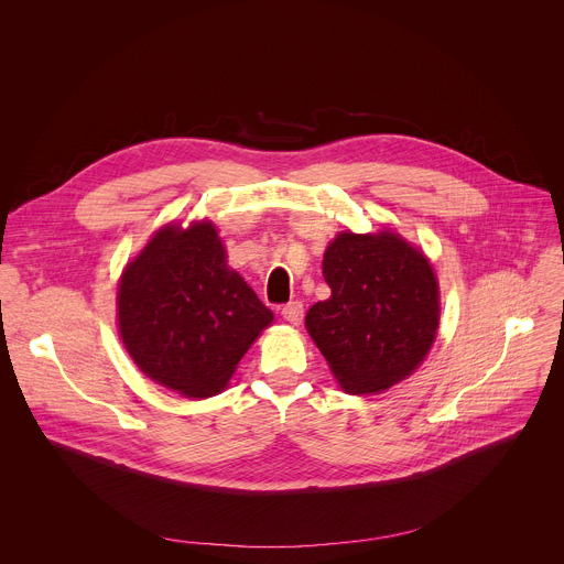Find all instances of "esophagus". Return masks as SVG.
Here are the masks:
<instances>
[{
	"label": "esophagus",
	"instance_id": "esophagus-1",
	"mask_svg": "<svg viewBox=\"0 0 564 564\" xmlns=\"http://www.w3.org/2000/svg\"><path fill=\"white\" fill-rule=\"evenodd\" d=\"M281 314H283V318L288 321V324L299 326L301 318H303V303L301 301H290L288 305L281 307Z\"/></svg>",
	"mask_w": 564,
	"mask_h": 564
}]
</instances>
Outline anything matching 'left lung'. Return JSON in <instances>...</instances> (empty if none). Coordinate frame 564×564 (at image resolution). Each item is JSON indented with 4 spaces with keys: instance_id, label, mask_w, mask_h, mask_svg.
Returning <instances> with one entry per match:
<instances>
[{
    "instance_id": "obj_1",
    "label": "left lung",
    "mask_w": 564,
    "mask_h": 564,
    "mask_svg": "<svg viewBox=\"0 0 564 564\" xmlns=\"http://www.w3.org/2000/svg\"><path fill=\"white\" fill-rule=\"evenodd\" d=\"M333 294L305 328L350 394L381 392L429 355L440 324V288L429 259L399 234L341 231L324 254Z\"/></svg>"
}]
</instances>
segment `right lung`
Masks as SVG:
<instances>
[{
	"mask_svg": "<svg viewBox=\"0 0 564 564\" xmlns=\"http://www.w3.org/2000/svg\"><path fill=\"white\" fill-rule=\"evenodd\" d=\"M272 318L243 276L227 268L207 220L155 231L118 288L120 337L131 359L185 397L220 392Z\"/></svg>",
	"mask_w": 564,
	"mask_h": 564,
	"instance_id": "1",
	"label": "right lung"
}]
</instances>
